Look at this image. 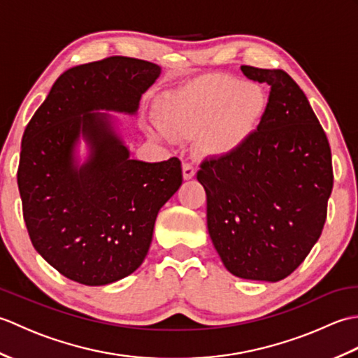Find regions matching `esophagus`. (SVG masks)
<instances>
[{"instance_id":"esophagus-1","label":"esophagus","mask_w":358,"mask_h":358,"mask_svg":"<svg viewBox=\"0 0 358 358\" xmlns=\"http://www.w3.org/2000/svg\"><path fill=\"white\" fill-rule=\"evenodd\" d=\"M194 175H195V167H194V164L192 163H183V178L185 180H191V178H194Z\"/></svg>"}]
</instances>
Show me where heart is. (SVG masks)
I'll return each mask as SVG.
<instances>
[{"label": "heart", "mask_w": 358, "mask_h": 358, "mask_svg": "<svg viewBox=\"0 0 358 358\" xmlns=\"http://www.w3.org/2000/svg\"><path fill=\"white\" fill-rule=\"evenodd\" d=\"M264 109L266 95L260 86L208 75L164 95L159 103L162 126H155V132L164 140L200 134L203 154L223 158L245 146Z\"/></svg>", "instance_id": "obj_1"}]
</instances>
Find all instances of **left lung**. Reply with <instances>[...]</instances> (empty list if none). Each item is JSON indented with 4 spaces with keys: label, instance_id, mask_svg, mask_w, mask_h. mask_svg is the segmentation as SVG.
<instances>
[{
    "label": "left lung",
    "instance_id": "obj_1",
    "mask_svg": "<svg viewBox=\"0 0 358 358\" xmlns=\"http://www.w3.org/2000/svg\"><path fill=\"white\" fill-rule=\"evenodd\" d=\"M268 83L257 131L234 155L204 159L208 231L232 275L275 283L320 238L334 175L329 141L299 85L281 69L241 66Z\"/></svg>",
    "mask_w": 358,
    "mask_h": 358
}]
</instances>
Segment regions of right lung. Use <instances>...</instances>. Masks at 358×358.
I'll return each instance as SVG.
<instances>
[{"label": "right lung", "mask_w": 358, "mask_h": 358, "mask_svg": "<svg viewBox=\"0 0 358 358\" xmlns=\"http://www.w3.org/2000/svg\"><path fill=\"white\" fill-rule=\"evenodd\" d=\"M159 73V66L127 57L71 67L22 135L18 189L29 237L52 268L77 283L110 285L138 269L158 210L183 183L178 158L132 159L109 113L136 115Z\"/></svg>", "instance_id": "1"}]
</instances>
